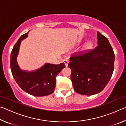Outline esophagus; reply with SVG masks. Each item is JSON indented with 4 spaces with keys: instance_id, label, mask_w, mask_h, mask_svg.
I'll return each instance as SVG.
<instances>
[{
    "instance_id": "34e87169",
    "label": "esophagus",
    "mask_w": 126,
    "mask_h": 126,
    "mask_svg": "<svg viewBox=\"0 0 126 126\" xmlns=\"http://www.w3.org/2000/svg\"><path fill=\"white\" fill-rule=\"evenodd\" d=\"M63 62L64 63V64L65 65V67H68V61L67 60H66V59H64Z\"/></svg>"
}]
</instances>
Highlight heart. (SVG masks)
Listing matches in <instances>:
<instances>
[{"instance_id": "obj_1", "label": "heart", "mask_w": 126, "mask_h": 126, "mask_svg": "<svg viewBox=\"0 0 126 126\" xmlns=\"http://www.w3.org/2000/svg\"><path fill=\"white\" fill-rule=\"evenodd\" d=\"M93 44L91 42H87L84 44L83 47L82 51V52H86L92 48Z\"/></svg>"}]
</instances>
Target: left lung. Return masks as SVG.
I'll return each instance as SVG.
<instances>
[{
    "label": "left lung",
    "mask_w": 126,
    "mask_h": 126,
    "mask_svg": "<svg viewBox=\"0 0 126 126\" xmlns=\"http://www.w3.org/2000/svg\"><path fill=\"white\" fill-rule=\"evenodd\" d=\"M98 45L86 54L70 58L68 67L74 91L82 95L98 93L105 88L114 70V53L107 38L97 32Z\"/></svg>",
    "instance_id": "1"
}]
</instances>
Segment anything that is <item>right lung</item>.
<instances>
[{
	"instance_id": "obj_1",
	"label": "right lung",
	"mask_w": 126,
	"mask_h": 126,
	"mask_svg": "<svg viewBox=\"0 0 126 126\" xmlns=\"http://www.w3.org/2000/svg\"><path fill=\"white\" fill-rule=\"evenodd\" d=\"M28 35H22L15 44L10 55V68L16 83L25 92L35 97H43L52 94L56 84L57 76L64 68V63L55 65L46 63L41 68L34 71H22L17 62L20 43Z\"/></svg>"
}]
</instances>
